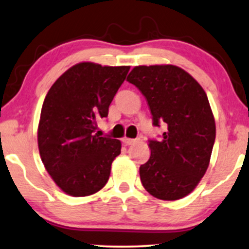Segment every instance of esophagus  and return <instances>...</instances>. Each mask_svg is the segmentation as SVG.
Masks as SVG:
<instances>
[{
  "label": "esophagus",
  "instance_id": "1",
  "mask_svg": "<svg viewBox=\"0 0 249 249\" xmlns=\"http://www.w3.org/2000/svg\"><path fill=\"white\" fill-rule=\"evenodd\" d=\"M122 142H124L125 145H131V144H134V143L136 142V140L135 139H128V137H124V139H122Z\"/></svg>",
  "mask_w": 249,
  "mask_h": 249
}]
</instances>
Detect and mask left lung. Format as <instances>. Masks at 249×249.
<instances>
[{
  "label": "left lung",
  "mask_w": 249,
  "mask_h": 249,
  "mask_svg": "<svg viewBox=\"0 0 249 249\" xmlns=\"http://www.w3.org/2000/svg\"><path fill=\"white\" fill-rule=\"evenodd\" d=\"M127 81L144 95L153 124L166 127L162 140L149 141L150 159L140 166L142 185L159 199L184 198L205 175L215 140L205 90L175 65L135 66Z\"/></svg>",
  "instance_id": "8db88e82"
}]
</instances>
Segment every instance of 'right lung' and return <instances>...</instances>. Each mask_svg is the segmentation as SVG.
<instances>
[{
  "instance_id": "obj_1",
  "label": "right lung",
  "mask_w": 249,
  "mask_h": 249,
  "mask_svg": "<svg viewBox=\"0 0 249 249\" xmlns=\"http://www.w3.org/2000/svg\"><path fill=\"white\" fill-rule=\"evenodd\" d=\"M129 69L84 61L70 67L49 89L38 124V149L46 171L66 195L90 196L108 182L121 142L94 131Z\"/></svg>"
}]
</instances>
